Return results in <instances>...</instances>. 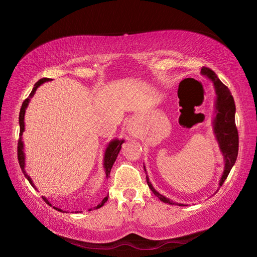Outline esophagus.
<instances>
[{
	"instance_id": "esophagus-1",
	"label": "esophagus",
	"mask_w": 257,
	"mask_h": 257,
	"mask_svg": "<svg viewBox=\"0 0 257 257\" xmlns=\"http://www.w3.org/2000/svg\"><path fill=\"white\" fill-rule=\"evenodd\" d=\"M127 130H128V133H129L130 135H135V133H136V128L134 127V125H132V124L128 125Z\"/></svg>"
}]
</instances>
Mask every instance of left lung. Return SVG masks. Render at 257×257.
<instances>
[{
    "instance_id": "left-lung-1",
    "label": "left lung",
    "mask_w": 257,
    "mask_h": 257,
    "mask_svg": "<svg viewBox=\"0 0 257 257\" xmlns=\"http://www.w3.org/2000/svg\"><path fill=\"white\" fill-rule=\"evenodd\" d=\"M201 74L204 75L205 77H207L210 80H212L216 94L214 108L215 116L213 118L212 124L213 133H214L215 139L217 141V144H219L221 154L223 156V160H224V171L222 173V177L219 183L221 187L223 182L226 180L228 173H230L231 169L234 166V163H235L238 154V134L235 125V102H234L230 89L222 83L212 69L203 67L201 69ZM146 178L150 190L154 192L156 196L160 199V201L172 205L176 204L179 206H185V204L176 203V202L166 198L165 195L160 194L149 181L148 174H147Z\"/></svg>"
}]
</instances>
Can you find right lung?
<instances>
[{
	"label": "right lung",
	"mask_w": 257,
	"mask_h": 257,
	"mask_svg": "<svg viewBox=\"0 0 257 257\" xmlns=\"http://www.w3.org/2000/svg\"><path fill=\"white\" fill-rule=\"evenodd\" d=\"M51 79L50 78H42L37 81V83L34 85V88L32 89L30 96L26 98V99L24 100V102L22 103V107H21V111H20V117H19V123H20V139H19V143H18V158H19V163H20V167L22 169V171H23V174L25 176V178L29 180V182L32 184V187L36 189V187L34 185V183H33L31 177L29 176V174L26 173L25 171V154H24V144H23V140H22V135H23L24 130H25V123H24V116H25V110L27 106H29L30 103V100L31 98L34 96L36 89L40 87L42 84L46 83V81H50ZM123 139L122 140H119V139H113L111 140L110 143H109L107 145V148L105 150V155H103V170H105V173H106V178L109 177V174H110V171H111V168H112V165L114 163V161H116L117 157H118V154L120 149H121V145L123 144ZM43 199H44V201L46 202V203L51 204L50 202H48V200L45 198V196H43ZM108 200V196H106L105 199H103L99 204H98L96 207H94V209H99V207H101L103 204L106 203ZM59 212H63V210L61 209H57Z\"/></svg>",
	"instance_id": "add662e5"
}]
</instances>
